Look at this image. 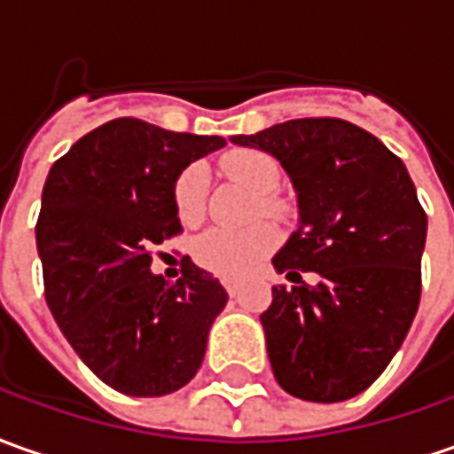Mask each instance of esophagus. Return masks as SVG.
Masks as SVG:
<instances>
[{"instance_id": "1", "label": "esophagus", "mask_w": 454, "mask_h": 454, "mask_svg": "<svg viewBox=\"0 0 454 454\" xmlns=\"http://www.w3.org/2000/svg\"><path fill=\"white\" fill-rule=\"evenodd\" d=\"M223 288H226L228 291V295H231V298H236V295H239V283H236V280H223Z\"/></svg>"}]
</instances>
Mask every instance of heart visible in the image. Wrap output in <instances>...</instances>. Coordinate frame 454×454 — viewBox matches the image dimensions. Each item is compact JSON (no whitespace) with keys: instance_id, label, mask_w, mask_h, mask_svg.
<instances>
[{"instance_id":"obj_1","label":"heart","mask_w":454,"mask_h":454,"mask_svg":"<svg viewBox=\"0 0 454 454\" xmlns=\"http://www.w3.org/2000/svg\"><path fill=\"white\" fill-rule=\"evenodd\" d=\"M223 174L231 176L253 193H258V208L268 215L283 214V203L273 196L280 184L278 161L261 149L228 151L221 159ZM174 206L184 223H196L206 206V178L199 166L184 168L174 184ZM278 246V231L268 223L243 228H211L199 236L193 246L196 263L221 278H246L266 261Z\"/></svg>"}]
</instances>
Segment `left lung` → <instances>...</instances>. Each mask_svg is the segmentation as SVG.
<instances>
[{
	"mask_svg": "<svg viewBox=\"0 0 454 454\" xmlns=\"http://www.w3.org/2000/svg\"><path fill=\"white\" fill-rule=\"evenodd\" d=\"M231 141L276 156L298 191L301 226L273 258L298 286H273L261 316L273 375L310 403L356 397L387 368L420 305L427 215L408 168L365 129L331 116ZM298 270L321 283L308 286Z\"/></svg>",
	"mask_w": 454,
	"mask_h": 454,
	"instance_id": "left-lung-1",
	"label": "left lung"
}]
</instances>
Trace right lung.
<instances>
[{
	"label": "right lung",
	"mask_w": 454,
	"mask_h": 454,
	"mask_svg": "<svg viewBox=\"0 0 454 454\" xmlns=\"http://www.w3.org/2000/svg\"><path fill=\"white\" fill-rule=\"evenodd\" d=\"M226 138L114 119L46 176L36 221L44 298L86 368L131 397H161L201 368L223 286L191 261L176 283L151 273L153 246L181 233L174 184Z\"/></svg>",
	"instance_id": "add662e5"
}]
</instances>
